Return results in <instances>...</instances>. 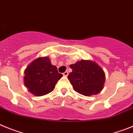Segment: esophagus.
Masks as SVG:
<instances>
[{
    "mask_svg": "<svg viewBox=\"0 0 133 133\" xmlns=\"http://www.w3.org/2000/svg\"><path fill=\"white\" fill-rule=\"evenodd\" d=\"M63 75H64V76H65V77H67V76H68V71H65V72H64V74H63Z\"/></svg>",
    "mask_w": 133,
    "mask_h": 133,
    "instance_id": "34e87169",
    "label": "esophagus"
}]
</instances>
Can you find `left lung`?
Returning <instances> with one entry per match:
<instances>
[{
	"instance_id": "8db88e82",
	"label": "left lung",
	"mask_w": 133,
	"mask_h": 133,
	"mask_svg": "<svg viewBox=\"0 0 133 133\" xmlns=\"http://www.w3.org/2000/svg\"><path fill=\"white\" fill-rule=\"evenodd\" d=\"M72 71L68 76L75 91L85 96L96 95L103 88L105 75L95 62L82 60L70 65Z\"/></svg>"
}]
</instances>
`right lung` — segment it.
<instances>
[{"label":"right lung","instance_id":"1","mask_svg":"<svg viewBox=\"0 0 133 133\" xmlns=\"http://www.w3.org/2000/svg\"><path fill=\"white\" fill-rule=\"evenodd\" d=\"M24 85L36 96H42L52 92L62 77L57 67L52 65L48 57L37 58L24 71Z\"/></svg>","mask_w":133,"mask_h":133}]
</instances>
